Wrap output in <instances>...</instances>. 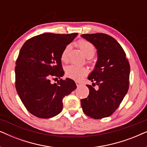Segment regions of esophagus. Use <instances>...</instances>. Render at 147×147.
Segmentation results:
<instances>
[{"label":"esophagus","mask_w":147,"mask_h":147,"mask_svg":"<svg viewBox=\"0 0 147 147\" xmlns=\"http://www.w3.org/2000/svg\"><path fill=\"white\" fill-rule=\"evenodd\" d=\"M76 86H77L78 87H80V86H81L82 84L81 83V82H78V81H76Z\"/></svg>","instance_id":"obj_1"}]
</instances>
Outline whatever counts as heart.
<instances>
[{
    "label": "heart",
    "mask_w": 147,
    "mask_h": 147,
    "mask_svg": "<svg viewBox=\"0 0 147 147\" xmlns=\"http://www.w3.org/2000/svg\"><path fill=\"white\" fill-rule=\"evenodd\" d=\"M77 45L80 49L84 52L86 57H92L96 52V48L94 45L86 40L81 39L78 41ZM71 51V45H68L64 48L61 55L62 61L67 62L69 59V55ZM65 74L67 77L75 80H80L84 76L87 75L88 70L86 67H81L75 65H71L67 67L65 69Z\"/></svg>",
    "instance_id": "b5f03b06"
}]
</instances>
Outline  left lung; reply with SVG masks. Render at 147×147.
Returning <instances> with one entry per match:
<instances>
[{"label": "left lung", "mask_w": 147, "mask_h": 147, "mask_svg": "<svg viewBox=\"0 0 147 147\" xmlns=\"http://www.w3.org/2000/svg\"><path fill=\"white\" fill-rule=\"evenodd\" d=\"M82 37L94 45L97 50L95 67L88 78L98 86L96 90L86 85L90 93L81 100L86 115L100 119L112 115L127 93L129 86L130 64L118 42L104 33L83 34Z\"/></svg>", "instance_id": "8db88e82"}]
</instances>
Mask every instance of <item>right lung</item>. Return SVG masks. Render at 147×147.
<instances>
[{
    "instance_id": "right-lung-1",
    "label": "right lung",
    "mask_w": 147,
    "mask_h": 147,
    "mask_svg": "<svg viewBox=\"0 0 147 147\" xmlns=\"http://www.w3.org/2000/svg\"><path fill=\"white\" fill-rule=\"evenodd\" d=\"M78 33H46L35 36L24 43L16 61V90L24 106L33 115L49 118L63 109V98L76 89L64 75L61 55ZM59 78L57 84L51 80Z\"/></svg>"
}]
</instances>
